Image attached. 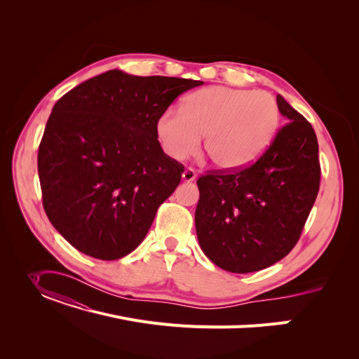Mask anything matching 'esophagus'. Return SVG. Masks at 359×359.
Instances as JSON below:
<instances>
[{
  "label": "esophagus",
  "mask_w": 359,
  "mask_h": 359,
  "mask_svg": "<svg viewBox=\"0 0 359 359\" xmlns=\"http://www.w3.org/2000/svg\"><path fill=\"white\" fill-rule=\"evenodd\" d=\"M182 179H183V182H192V180H195V179H196L195 170H192V168H186L184 172H183V175H182Z\"/></svg>",
  "instance_id": "34e87169"
}]
</instances>
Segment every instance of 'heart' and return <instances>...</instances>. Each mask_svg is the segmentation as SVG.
Instances as JSON below:
<instances>
[{
  "mask_svg": "<svg viewBox=\"0 0 359 359\" xmlns=\"http://www.w3.org/2000/svg\"><path fill=\"white\" fill-rule=\"evenodd\" d=\"M278 125L279 107L271 93L215 86L187 94L180 111H161L154 130L170 158L191 157L203 137V148L217 167L237 170L265 151Z\"/></svg>",
  "mask_w": 359,
  "mask_h": 359,
  "instance_id": "1",
  "label": "heart"
}]
</instances>
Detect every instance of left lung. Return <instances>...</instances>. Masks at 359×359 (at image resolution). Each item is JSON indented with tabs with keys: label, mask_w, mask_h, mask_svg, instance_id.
Masks as SVG:
<instances>
[{
	"label": "left lung",
	"mask_w": 359,
	"mask_h": 359,
	"mask_svg": "<svg viewBox=\"0 0 359 359\" xmlns=\"http://www.w3.org/2000/svg\"><path fill=\"white\" fill-rule=\"evenodd\" d=\"M287 119L253 164L198 179L195 212L202 252L224 271L269 268L297 244L320 186L317 137L310 122L278 94Z\"/></svg>",
	"instance_id": "obj_1"
}]
</instances>
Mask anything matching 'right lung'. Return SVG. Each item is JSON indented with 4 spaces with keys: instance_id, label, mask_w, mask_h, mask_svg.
<instances>
[{
    "instance_id": "add662e5",
    "label": "right lung",
    "mask_w": 359,
    "mask_h": 359,
    "mask_svg": "<svg viewBox=\"0 0 359 359\" xmlns=\"http://www.w3.org/2000/svg\"><path fill=\"white\" fill-rule=\"evenodd\" d=\"M201 84L110 69L55 103L37 172L45 212L71 246L102 260L140 246L184 170L163 153L156 119Z\"/></svg>"
}]
</instances>
